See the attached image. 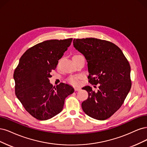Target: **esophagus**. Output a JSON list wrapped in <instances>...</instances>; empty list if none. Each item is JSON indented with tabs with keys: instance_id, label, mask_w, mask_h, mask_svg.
I'll list each match as a JSON object with an SVG mask.
<instances>
[{
	"instance_id": "esophagus-1",
	"label": "esophagus",
	"mask_w": 147,
	"mask_h": 147,
	"mask_svg": "<svg viewBox=\"0 0 147 147\" xmlns=\"http://www.w3.org/2000/svg\"><path fill=\"white\" fill-rule=\"evenodd\" d=\"M74 90L75 91H79V90H80V88L76 87H74Z\"/></svg>"
}]
</instances>
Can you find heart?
I'll return each mask as SVG.
<instances>
[{
  "label": "heart",
  "instance_id": "1",
  "mask_svg": "<svg viewBox=\"0 0 147 147\" xmlns=\"http://www.w3.org/2000/svg\"><path fill=\"white\" fill-rule=\"evenodd\" d=\"M79 55V54H75L74 56H78ZM73 56V57H74ZM82 78V75H73L71 76L68 79V82L73 85H78L79 84V80L80 79Z\"/></svg>",
  "mask_w": 147,
  "mask_h": 147
}]
</instances>
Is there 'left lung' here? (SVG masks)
<instances>
[{"mask_svg": "<svg viewBox=\"0 0 147 147\" xmlns=\"http://www.w3.org/2000/svg\"><path fill=\"white\" fill-rule=\"evenodd\" d=\"M73 45L87 61L88 82L99 85L98 92L90 86L82 88L88 93L82 109L94 119L106 120L119 109L130 90V65L122 51L110 41L87 38L74 39Z\"/></svg>", "mask_w": 147, "mask_h": 147, "instance_id": "8db88e82", "label": "left lung"}]
</instances>
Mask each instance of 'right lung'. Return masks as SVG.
<instances>
[{
    "label": "right lung",
    "instance_id": "right-lung-1",
    "mask_svg": "<svg viewBox=\"0 0 147 147\" xmlns=\"http://www.w3.org/2000/svg\"><path fill=\"white\" fill-rule=\"evenodd\" d=\"M73 38L45 41L28 49L14 72L15 93L25 109L39 120H46L62 111L65 99L74 92L68 84L53 87L51 73Z\"/></svg>",
    "mask_w": 147,
    "mask_h": 147
}]
</instances>
